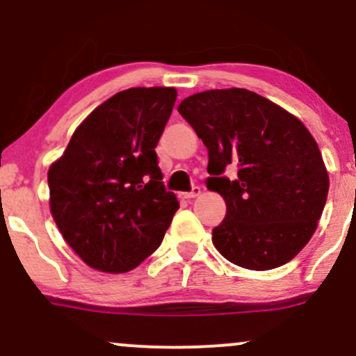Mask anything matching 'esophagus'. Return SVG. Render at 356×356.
Returning a JSON list of instances; mask_svg holds the SVG:
<instances>
[{"instance_id": "1", "label": "esophagus", "mask_w": 356, "mask_h": 356, "mask_svg": "<svg viewBox=\"0 0 356 356\" xmlns=\"http://www.w3.org/2000/svg\"><path fill=\"white\" fill-rule=\"evenodd\" d=\"M199 194H201V187L194 186V187H192V189H191V192H181V194H179V197H181V199H187V201H189V199L197 197Z\"/></svg>"}]
</instances>
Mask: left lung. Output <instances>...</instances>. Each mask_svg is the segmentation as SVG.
<instances>
[{"label": "left lung", "mask_w": 356, "mask_h": 356, "mask_svg": "<svg viewBox=\"0 0 356 356\" xmlns=\"http://www.w3.org/2000/svg\"><path fill=\"white\" fill-rule=\"evenodd\" d=\"M179 113L207 147V189L227 206L212 229L216 249L254 271L291 261L316 229L330 187L308 129L246 88L195 93L181 102Z\"/></svg>", "instance_id": "left-lung-1"}]
</instances>
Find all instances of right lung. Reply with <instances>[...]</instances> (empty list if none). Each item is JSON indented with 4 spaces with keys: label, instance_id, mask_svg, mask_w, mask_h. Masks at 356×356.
<instances>
[{
    "label": "right lung",
    "instance_id": "right-lung-1",
    "mask_svg": "<svg viewBox=\"0 0 356 356\" xmlns=\"http://www.w3.org/2000/svg\"><path fill=\"white\" fill-rule=\"evenodd\" d=\"M175 99L167 87L118 92L81 122L48 170L53 219L88 266L125 273L161 246L179 201L155 147Z\"/></svg>",
    "mask_w": 356,
    "mask_h": 356
}]
</instances>
